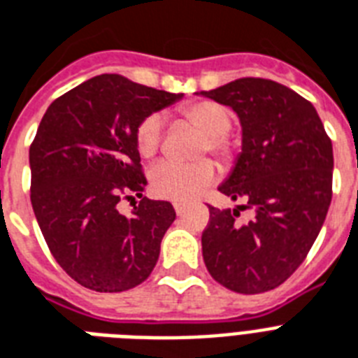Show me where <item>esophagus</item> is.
<instances>
[{
    "instance_id": "obj_1",
    "label": "esophagus",
    "mask_w": 358,
    "mask_h": 358,
    "mask_svg": "<svg viewBox=\"0 0 358 358\" xmlns=\"http://www.w3.org/2000/svg\"><path fill=\"white\" fill-rule=\"evenodd\" d=\"M174 212L178 213V215H182V213L185 212V204H182V202H174Z\"/></svg>"
}]
</instances>
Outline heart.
Segmentation results:
<instances>
[{"instance_id": "1", "label": "heart", "mask_w": 358, "mask_h": 358, "mask_svg": "<svg viewBox=\"0 0 358 358\" xmlns=\"http://www.w3.org/2000/svg\"><path fill=\"white\" fill-rule=\"evenodd\" d=\"M182 117L204 129L201 139V152H213L223 162H229L234 152L232 141L229 137L232 113L223 103L213 100H196L182 106ZM163 139V120L159 115L146 117L137 128L135 145L143 157H152L159 150ZM215 163L212 159H196V162H171L163 159L156 163L150 171V189L159 199L185 202L195 199L206 185L215 180Z\"/></svg>"}]
</instances>
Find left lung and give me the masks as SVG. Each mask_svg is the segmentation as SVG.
Returning a JSON list of instances; mask_svg holds the SVG:
<instances>
[{"label":"left lung","mask_w":358,"mask_h":358,"mask_svg":"<svg viewBox=\"0 0 358 358\" xmlns=\"http://www.w3.org/2000/svg\"><path fill=\"white\" fill-rule=\"evenodd\" d=\"M202 96L241 122V154L219 191L236 210L210 206L202 232L208 271L238 294L280 286L308 255L333 199V143L308 100L277 81L241 78ZM239 209H250L247 224Z\"/></svg>","instance_id":"8db88e82"}]
</instances>
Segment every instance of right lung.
Returning <instances> with one entry per match:
<instances>
[{
	"instance_id": "add662e5",
	"label": "right lung",
	"mask_w": 358,
	"mask_h": 358,
	"mask_svg": "<svg viewBox=\"0 0 358 358\" xmlns=\"http://www.w3.org/2000/svg\"><path fill=\"white\" fill-rule=\"evenodd\" d=\"M182 96L102 74L64 92L42 117L29 148L31 204L53 258L81 286L124 292L156 266L176 212L143 196L135 134ZM135 196L140 206L122 216L118 202Z\"/></svg>"
}]
</instances>
